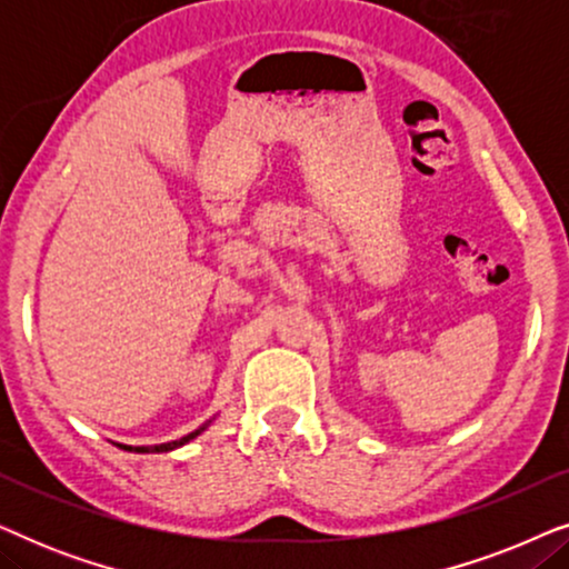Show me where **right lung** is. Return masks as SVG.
<instances>
[{"instance_id":"add662e5","label":"right lung","mask_w":569,"mask_h":569,"mask_svg":"<svg viewBox=\"0 0 569 569\" xmlns=\"http://www.w3.org/2000/svg\"><path fill=\"white\" fill-rule=\"evenodd\" d=\"M209 425H212V419H207L204 425L197 427V430L189 432V435H183V438H178V440H170V442H160V446H123V442H116V446L123 448V450H129V453H168V450H176V448L186 446V442H191L193 438H199V435L204 432Z\"/></svg>"}]
</instances>
